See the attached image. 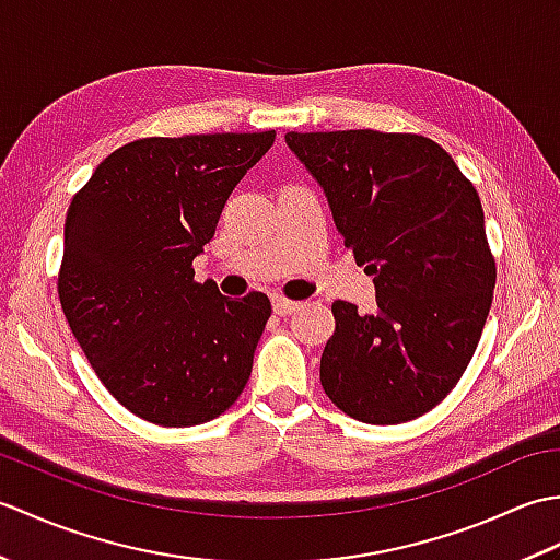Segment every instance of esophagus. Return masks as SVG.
<instances>
[{"label":"esophagus","instance_id":"1","mask_svg":"<svg viewBox=\"0 0 560 560\" xmlns=\"http://www.w3.org/2000/svg\"><path fill=\"white\" fill-rule=\"evenodd\" d=\"M271 305H273V313L281 315V317H287V315H291V313L299 311V305H301V303L283 299V295H273V299H271Z\"/></svg>","mask_w":560,"mask_h":560}]
</instances>
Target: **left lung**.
I'll return each instance as SVG.
<instances>
[{"mask_svg": "<svg viewBox=\"0 0 560 560\" xmlns=\"http://www.w3.org/2000/svg\"><path fill=\"white\" fill-rule=\"evenodd\" d=\"M287 144L377 295L373 315L331 303L319 383L363 423L419 419L459 383L491 311L495 259L477 187L421 135L289 132Z\"/></svg>", "mask_w": 560, "mask_h": 560, "instance_id": "left-lung-1", "label": "left lung"}]
</instances>
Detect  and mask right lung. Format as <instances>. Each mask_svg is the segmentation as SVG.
Masks as SVG:
<instances>
[{"instance_id": "right-lung-1", "label": "right lung", "mask_w": 560, "mask_h": 560, "mask_svg": "<svg viewBox=\"0 0 560 560\" xmlns=\"http://www.w3.org/2000/svg\"><path fill=\"white\" fill-rule=\"evenodd\" d=\"M273 137L129 141L71 199L59 303L105 389L139 419L207 423L247 385L271 303L257 291L231 301L197 283L192 259Z\"/></svg>"}]
</instances>
